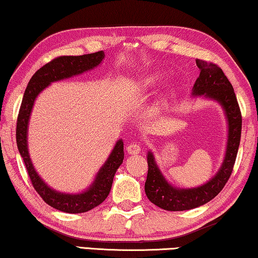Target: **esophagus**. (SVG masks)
<instances>
[{
	"instance_id": "obj_1",
	"label": "esophagus",
	"mask_w": 258,
	"mask_h": 258,
	"mask_svg": "<svg viewBox=\"0 0 258 258\" xmlns=\"http://www.w3.org/2000/svg\"><path fill=\"white\" fill-rule=\"evenodd\" d=\"M126 150H127V153L131 155H137L141 151V147H140V145L137 144V142H133V144H130L127 146Z\"/></svg>"
}]
</instances>
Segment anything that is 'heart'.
Listing matches in <instances>:
<instances>
[{
	"label": "heart",
	"mask_w": 258,
	"mask_h": 258,
	"mask_svg": "<svg viewBox=\"0 0 258 258\" xmlns=\"http://www.w3.org/2000/svg\"><path fill=\"white\" fill-rule=\"evenodd\" d=\"M162 79H163V73H161V72L150 73L149 76H147L146 78H144V79L140 81V87L142 89H151V88H154L155 86H157L159 84V81H161ZM173 95H174V93L172 91L166 92L164 95H162L161 97H159L157 104L158 105L166 104V102L169 101Z\"/></svg>",
	"instance_id": "b5f03b06"
}]
</instances>
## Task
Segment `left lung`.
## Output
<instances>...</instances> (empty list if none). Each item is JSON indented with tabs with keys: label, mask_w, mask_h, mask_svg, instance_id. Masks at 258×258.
Instances as JSON below:
<instances>
[{
	"label": "left lung",
	"mask_w": 258,
	"mask_h": 258,
	"mask_svg": "<svg viewBox=\"0 0 258 258\" xmlns=\"http://www.w3.org/2000/svg\"><path fill=\"white\" fill-rule=\"evenodd\" d=\"M196 65L200 69V76L191 89V96H203L222 105L228 128L226 150L218 172L209 181L193 188H180L171 185L159 170L153 151H148L146 195L151 203L167 211L194 209L217 196L232 173L240 145L242 118L231 83L222 69L216 64L196 59Z\"/></svg>",
	"instance_id": "left-lung-1"
}]
</instances>
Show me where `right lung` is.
I'll use <instances>...</instances> for the list:
<instances>
[{"mask_svg":"<svg viewBox=\"0 0 258 258\" xmlns=\"http://www.w3.org/2000/svg\"><path fill=\"white\" fill-rule=\"evenodd\" d=\"M104 56V51L81 56H60L43 65L31 78L24 93L18 113L16 140H17L19 154L25 163L32 185L44 202L55 209L68 212V214H81V212L89 211L93 208L100 206L107 199L111 189L114 173L124 159V142L120 139L116 142L111 154L109 155L107 161L96 173L95 179L87 189L75 194L63 193L48 186L47 182H44L34 169L27 146L28 122H30L36 97L43 89H46L51 83L69 79L71 77L83 75L84 72L93 70L102 63Z\"/></svg>","mask_w":258,"mask_h":258,"instance_id":"add662e5","label":"right lung"}]
</instances>
